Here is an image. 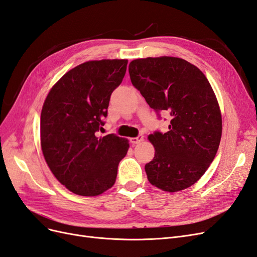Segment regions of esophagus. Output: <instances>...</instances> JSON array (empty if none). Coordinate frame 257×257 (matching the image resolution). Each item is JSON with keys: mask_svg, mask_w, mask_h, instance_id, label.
I'll use <instances>...</instances> for the list:
<instances>
[{"mask_svg": "<svg viewBox=\"0 0 257 257\" xmlns=\"http://www.w3.org/2000/svg\"><path fill=\"white\" fill-rule=\"evenodd\" d=\"M143 141H144V136H143V135H138L137 137H132V138H130V142H131L132 144H133V145L142 143Z\"/></svg>", "mask_w": 257, "mask_h": 257, "instance_id": "34e87169", "label": "esophagus"}]
</instances>
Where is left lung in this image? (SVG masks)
<instances>
[{
  "mask_svg": "<svg viewBox=\"0 0 257 257\" xmlns=\"http://www.w3.org/2000/svg\"><path fill=\"white\" fill-rule=\"evenodd\" d=\"M131 81L152 109L168 112V132L149 135L154 158L145 166L149 182L165 192L193 185L211 164L222 136L217 99L206 76L175 57L146 58L128 65Z\"/></svg>",
  "mask_w": 257,
  "mask_h": 257,
  "instance_id": "obj_1",
  "label": "left lung"
}]
</instances>
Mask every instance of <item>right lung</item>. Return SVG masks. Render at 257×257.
<instances>
[{
  "mask_svg": "<svg viewBox=\"0 0 257 257\" xmlns=\"http://www.w3.org/2000/svg\"><path fill=\"white\" fill-rule=\"evenodd\" d=\"M127 60L88 61L53 85L41 114L44 158L59 182L81 196H96L115 182L130 148L114 134L97 137L110 95L126 72Z\"/></svg>",
  "mask_w": 257,
  "mask_h": 257,
  "instance_id": "obj_1",
  "label": "right lung"
}]
</instances>
